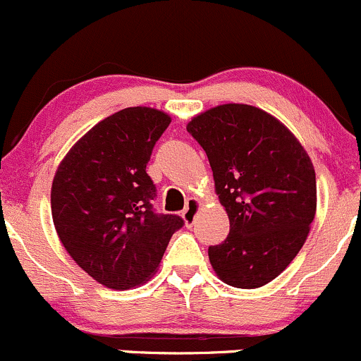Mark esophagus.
<instances>
[{
	"label": "esophagus",
	"mask_w": 361,
	"mask_h": 361,
	"mask_svg": "<svg viewBox=\"0 0 361 361\" xmlns=\"http://www.w3.org/2000/svg\"><path fill=\"white\" fill-rule=\"evenodd\" d=\"M198 210H200V200H196V198L188 200V203H185V208L182 210V219H184L185 226L192 224V221H195Z\"/></svg>",
	"instance_id": "esophagus-1"
}]
</instances>
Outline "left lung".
Returning <instances> with one entry per match:
<instances>
[{"label": "left lung", "mask_w": 361, "mask_h": 361, "mask_svg": "<svg viewBox=\"0 0 361 361\" xmlns=\"http://www.w3.org/2000/svg\"><path fill=\"white\" fill-rule=\"evenodd\" d=\"M188 132L214 172L229 235L208 247L217 276L238 288L269 283L293 261L317 212V176L299 140L276 118L247 104L198 114Z\"/></svg>", "instance_id": "left-lung-1"}]
</instances>
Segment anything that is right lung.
<instances>
[{"label":"right lung","mask_w":361,"mask_h":361,"mask_svg":"<svg viewBox=\"0 0 361 361\" xmlns=\"http://www.w3.org/2000/svg\"><path fill=\"white\" fill-rule=\"evenodd\" d=\"M169 114L126 107L85 133L59 165L51 217L62 245L94 280L114 290L144 283L161 262L179 215L158 214L146 166Z\"/></svg>","instance_id":"add662e5"}]
</instances>
